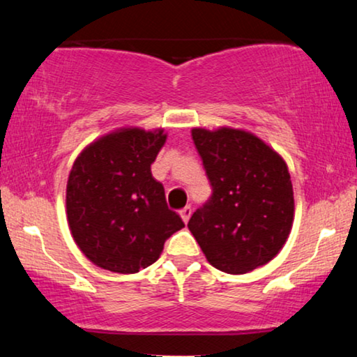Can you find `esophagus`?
<instances>
[{
    "mask_svg": "<svg viewBox=\"0 0 357 357\" xmlns=\"http://www.w3.org/2000/svg\"><path fill=\"white\" fill-rule=\"evenodd\" d=\"M191 213H192V208L189 206H186L184 208H181V211H179V215H181L184 223H188L189 218H191Z\"/></svg>",
    "mask_w": 357,
    "mask_h": 357,
    "instance_id": "34e87169",
    "label": "esophagus"
}]
</instances>
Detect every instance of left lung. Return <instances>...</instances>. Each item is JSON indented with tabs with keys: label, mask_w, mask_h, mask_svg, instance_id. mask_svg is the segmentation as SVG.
I'll return each instance as SVG.
<instances>
[{
	"label": "left lung",
	"mask_w": 357,
	"mask_h": 357,
	"mask_svg": "<svg viewBox=\"0 0 357 357\" xmlns=\"http://www.w3.org/2000/svg\"><path fill=\"white\" fill-rule=\"evenodd\" d=\"M212 196L188 227L213 268L245 274L282 250L294 222L286 161L250 132L192 129Z\"/></svg>",
	"instance_id": "8db88e82"
}]
</instances>
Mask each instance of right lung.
Instances as JSON below:
<instances>
[{"label":"right lung","mask_w":357,"mask_h":357,"mask_svg":"<svg viewBox=\"0 0 357 357\" xmlns=\"http://www.w3.org/2000/svg\"><path fill=\"white\" fill-rule=\"evenodd\" d=\"M166 142L163 129H119L89 144L66 184V217L75 243L99 268L134 274L160 258L184 223L169 211L151 163Z\"/></svg>","instance_id":"right-lung-1"}]
</instances>
